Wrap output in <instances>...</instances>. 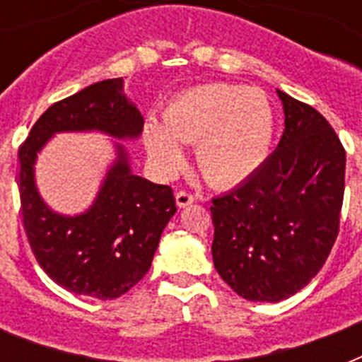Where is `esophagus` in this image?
Wrapping results in <instances>:
<instances>
[{"label": "esophagus", "mask_w": 362, "mask_h": 362, "mask_svg": "<svg viewBox=\"0 0 362 362\" xmlns=\"http://www.w3.org/2000/svg\"><path fill=\"white\" fill-rule=\"evenodd\" d=\"M193 201H195V197H193L192 193H187V192L176 193V204H178L180 209H186V206H189Z\"/></svg>", "instance_id": "34e87169"}]
</instances>
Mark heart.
<instances>
[{"instance_id":"1","label":"heart","mask_w":362,"mask_h":362,"mask_svg":"<svg viewBox=\"0 0 362 362\" xmlns=\"http://www.w3.org/2000/svg\"><path fill=\"white\" fill-rule=\"evenodd\" d=\"M148 158L159 175L173 176L184 163L178 142L195 144L199 170L214 186L252 178L274 141V110L259 88L203 84L178 93L163 110V125L146 122Z\"/></svg>"}]
</instances>
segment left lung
Here are the masks:
<instances>
[{
	"mask_svg": "<svg viewBox=\"0 0 362 362\" xmlns=\"http://www.w3.org/2000/svg\"><path fill=\"white\" fill-rule=\"evenodd\" d=\"M278 92L286 129L261 169L212 199V259L246 300L280 303L308 286L337 240L346 150L310 105Z\"/></svg>",
	"mask_w": 362,
	"mask_h": 362,
	"instance_id": "left-lung-1",
	"label": "left lung"
}]
</instances>
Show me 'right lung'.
<instances>
[{
  "label": "right lung",
  "mask_w": 362,
  "mask_h": 362,
  "mask_svg": "<svg viewBox=\"0 0 362 362\" xmlns=\"http://www.w3.org/2000/svg\"><path fill=\"white\" fill-rule=\"evenodd\" d=\"M144 118L124 93V78H109L62 99L35 122L18 150L20 204L31 252L58 286L75 295L110 300L142 280L152 264L176 203L169 186L133 175L120 141H135ZM98 130L117 139L110 165L90 209L59 215L36 189V153L56 132Z\"/></svg>",
  "instance_id": "1"
}]
</instances>
